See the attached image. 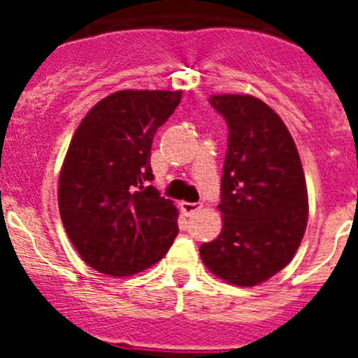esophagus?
<instances>
[{
  "label": "esophagus",
  "instance_id": "1",
  "mask_svg": "<svg viewBox=\"0 0 358 358\" xmlns=\"http://www.w3.org/2000/svg\"><path fill=\"white\" fill-rule=\"evenodd\" d=\"M202 208V202H181V210L185 215H195Z\"/></svg>",
  "mask_w": 358,
  "mask_h": 358
}]
</instances>
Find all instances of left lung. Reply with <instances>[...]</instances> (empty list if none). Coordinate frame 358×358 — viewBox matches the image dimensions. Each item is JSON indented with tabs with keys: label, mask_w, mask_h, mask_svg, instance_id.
Instances as JSON below:
<instances>
[{
	"label": "left lung",
	"mask_w": 358,
	"mask_h": 358,
	"mask_svg": "<svg viewBox=\"0 0 358 358\" xmlns=\"http://www.w3.org/2000/svg\"><path fill=\"white\" fill-rule=\"evenodd\" d=\"M210 103L227 123L220 204L222 233L201 245L215 276L255 287L296 255L308 218L305 173L285 123L249 94H215Z\"/></svg>",
	"instance_id": "obj_1"
}]
</instances>
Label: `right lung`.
Wrapping results in <instances>:
<instances>
[{
    "label": "right lung",
    "instance_id": "add662e5",
    "mask_svg": "<svg viewBox=\"0 0 358 358\" xmlns=\"http://www.w3.org/2000/svg\"><path fill=\"white\" fill-rule=\"evenodd\" d=\"M181 91H118L85 115L59 177V211L82 260L131 276L159 262L176 240L177 210L154 186V134Z\"/></svg>",
    "mask_w": 358,
    "mask_h": 358
}]
</instances>
